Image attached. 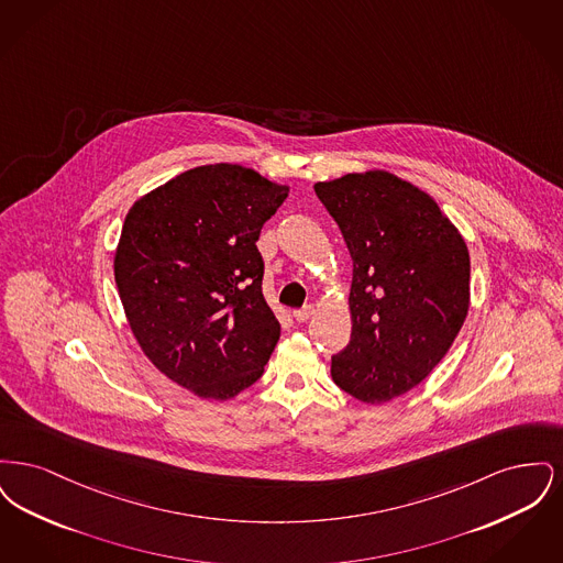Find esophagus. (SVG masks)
I'll return each instance as SVG.
<instances>
[{
  "label": "esophagus",
  "instance_id": "esophagus-1",
  "mask_svg": "<svg viewBox=\"0 0 563 563\" xmlns=\"http://www.w3.org/2000/svg\"><path fill=\"white\" fill-rule=\"evenodd\" d=\"M314 314V308L312 306H303V308H299V310H295L294 319L297 322H306L310 317Z\"/></svg>",
  "mask_w": 563,
  "mask_h": 563
}]
</instances>
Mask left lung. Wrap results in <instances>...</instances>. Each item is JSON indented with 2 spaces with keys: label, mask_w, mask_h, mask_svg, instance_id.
Listing matches in <instances>:
<instances>
[{
  "label": "left lung",
  "mask_w": 563,
  "mask_h": 563,
  "mask_svg": "<svg viewBox=\"0 0 563 563\" xmlns=\"http://www.w3.org/2000/svg\"><path fill=\"white\" fill-rule=\"evenodd\" d=\"M314 191L352 257V333L331 356V377L358 401H390L439 365L466 319V242L427 191L386 170Z\"/></svg>",
  "instance_id": "1"
}]
</instances>
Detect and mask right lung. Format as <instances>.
<instances>
[{"label":"right lung","mask_w":563,"mask_h":563,"mask_svg":"<svg viewBox=\"0 0 563 563\" xmlns=\"http://www.w3.org/2000/svg\"><path fill=\"white\" fill-rule=\"evenodd\" d=\"M289 194L253 168L207 164L131 207L113 274L139 346L202 399L255 384L280 338L260 232Z\"/></svg>","instance_id":"1"}]
</instances>
